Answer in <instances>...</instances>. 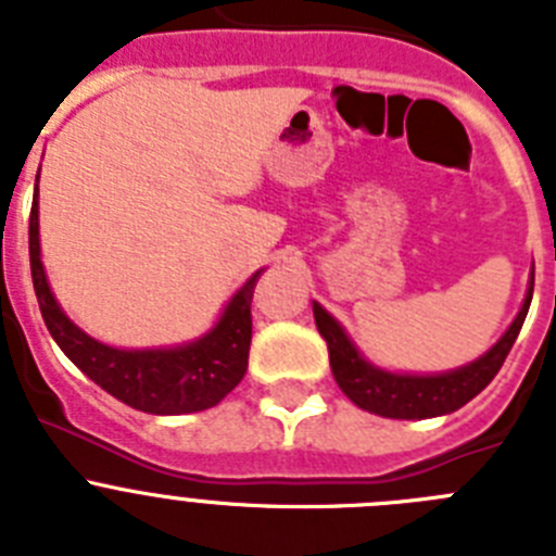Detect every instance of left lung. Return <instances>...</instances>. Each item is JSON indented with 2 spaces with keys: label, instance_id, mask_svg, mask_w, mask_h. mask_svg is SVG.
<instances>
[{
  "label": "left lung",
  "instance_id": "8db88e82",
  "mask_svg": "<svg viewBox=\"0 0 556 556\" xmlns=\"http://www.w3.org/2000/svg\"><path fill=\"white\" fill-rule=\"evenodd\" d=\"M532 289L534 273L518 317L484 356H479L465 367H456V370L437 372V376H409V372H390L370 365L348 339L345 328L339 326L320 303H314V323H317V331L326 339L331 372L337 378L339 390L345 392L358 409L381 417H395V420H424V417L451 415L468 401H473L493 381L507 353L513 351L520 326L527 320Z\"/></svg>",
  "mask_w": 556,
  "mask_h": 556
}]
</instances>
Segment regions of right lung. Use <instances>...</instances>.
I'll return each mask as SVG.
<instances>
[{"mask_svg":"<svg viewBox=\"0 0 556 556\" xmlns=\"http://www.w3.org/2000/svg\"><path fill=\"white\" fill-rule=\"evenodd\" d=\"M29 269L38 308L52 339L94 384L119 397L122 404L150 415H189L217 406L244 378L253 337L250 301L262 269L250 275L248 283L230 298L217 326L189 345L147 351L102 345L68 320L47 283L38 239V184L29 211Z\"/></svg>","mask_w":556,"mask_h":556,"instance_id":"add662e5","label":"right lung"}]
</instances>
